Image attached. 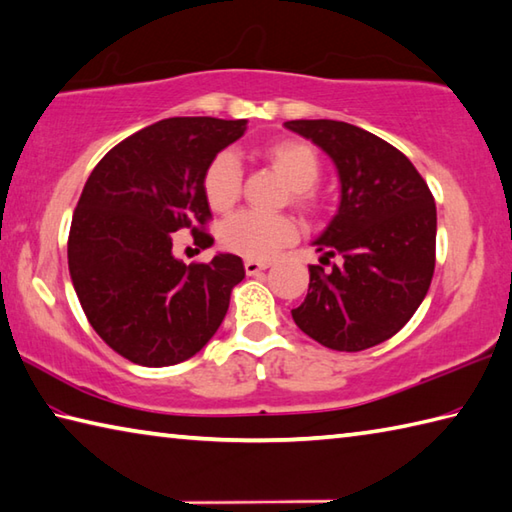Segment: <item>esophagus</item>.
<instances>
[{
	"mask_svg": "<svg viewBox=\"0 0 512 512\" xmlns=\"http://www.w3.org/2000/svg\"><path fill=\"white\" fill-rule=\"evenodd\" d=\"M244 268H246V273H248V275H257V273L266 271V268H268V262H259V259H246V262H244Z\"/></svg>",
	"mask_w": 512,
	"mask_h": 512,
	"instance_id": "esophagus-1",
	"label": "esophagus"
}]
</instances>
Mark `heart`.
<instances>
[{
  "label": "heart",
  "mask_w": 512,
  "mask_h": 512,
  "mask_svg": "<svg viewBox=\"0 0 512 512\" xmlns=\"http://www.w3.org/2000/svg\"><path fill=\"white\" fill-rule=\"evenodd\" d=\"M266 159L295 190L297 201L309 199V188L318 181L320 161L309 145L300 141H277L268 145ZM241 190V165L235 152H221L210 161L203 174V192L215 210H226L237 201ZM297 235L295 224L282 215L241 210L224 221L219 230L221 244L244 257L266 259Z\"/></svg>",
  "instance_id": "obj_1"
}]
</instances>
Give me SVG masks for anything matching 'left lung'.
Returning a JSON list of instances; mask_svg holds the SVG:
<instances>
[{"label":"left lung","mask_w":512,"mask_h":512,"mask_svg":"<svg viewBox=\"0 0 512 512\" xmlns=\"http://www.w3.org/2000/svg\"><path fill=\"white\" fill-rule=\"evenodd\" d=\"M336 165L340 203L313 241L309 293L291 311L306 336L336 351L376 347L401 331L434 275L436 206L423 176L383 138L340 120H286Z\"/></svg>","instance_id":"1"}]
</instances>
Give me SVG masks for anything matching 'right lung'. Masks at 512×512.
I'll use <instances>...</instances> for the list:
<instances>
[{
    "label": "right lung",
    "instance_id": "obj_1",
    "mask_svg": "<svg viewBox=\"0 0 512 512\" xmlns=\"http://www.w3.org/2000/svg\"><path fill=\"white\" fill-rule=\"evenodd\" d=\"M246 125L165 118L118 143L89 174L69 232L71 282L94 331L136 365L170 367L199 353L244 280V262L230 253L185 266L172 232L197 235L206 224L203 174Z\"/></svg>",
    "mask_w": 512,
    "mask_h": 512
}]
</instances>
